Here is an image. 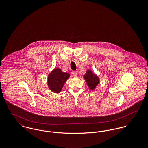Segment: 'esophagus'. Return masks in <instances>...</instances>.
Here are the masks:
<instances>
[{"instance_id": "1", "label": "esophagus", "mask_w": 148, "mask_h": 148, "mask_svg": "<svg viewBox=\"0 0 148 148\" xmlns=\"http://www.w3.org/2000/svg\"><path fill=\"white\" fill-rule=\"evenodd\" d=\"M72 74H73V75L75 77H77V72L75 71H72Z\"/></svg>"}]
</instances>
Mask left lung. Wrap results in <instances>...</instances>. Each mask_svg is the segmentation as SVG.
I'll return each instance as SVG.
<instances>
[{"label":"left lung","instance_id":"obj_1","mask_svg":"<svg viewBox=\"0 0 148 148\" xmlns=\"http://www.w3.org/2000/svg\"><path fill=\"white\" fill-rule=\"evenodd\" d=\"M84 78L87 82L88 85L91 89H95L96 86L99 83V77L96 75L93 74L89 70L86 71L84 75Z\"/></svg>","mask_w":148,"mask_h":148}]
</instances>
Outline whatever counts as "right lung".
<instances>
[{"mask_svg":"<svg viewBox=\"0 0 148 148\" xmlns=\"http://www.w3.org/2000/svg\"><path fill=\"white\" fill-rule=\"evenodd\" d=\"M69 77L68 73L63 72L60 69H55L48 76V83L49 89L55 93H60Z\"/></svg>","mask_w":148,"mask_h":148,"instance_id":"add662e5","label":"right lung"}]
</instances>
